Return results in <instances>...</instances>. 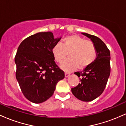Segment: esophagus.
<instances>
[{
    "label": "esophagus",
    "instance_id": "34e87169",
    "mask_svg": "<svg viewBox=\"0 0 126 126\" xmlns=\"http://www.w3.org/2000/svg\"><path fill=\"white\" fill-rule=\"evenodd\" d=\"M64 75H65V78H67V77H69V76H70V73L66 72V73H65Z\"/></svg>",
    "mask_w": 126,
    "mask_h": 126
}]
</instances>
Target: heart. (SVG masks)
I'll list each match as a JSON object with an SVG mask.
<instances>
[{
    "label": "heart",
    "mask_w": 126,
    "mask_h": 126,
    "mask_svg": "<svg viewBox=\"0 0 126 126\" xmlns=\"http://www.w3.org/2000/svg\"><path fill=\"white\" fill-rule=\"evenodd\" d=\"M70 58L65 60L61 68L66 71H72L79 67L83 69L90 65L96 57V50L92 42L78 35L66 37L63 43H57L53 46L51 53L55 61L62 63L69 51Z\"/></svg>",
    "instance_id": "b5f03b06"
}]
</instances>
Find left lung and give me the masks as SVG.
I'll return each mask as SVG.
<instances>
[{
  "label": "left lung",
  "instance_id": "8db88e82",
  "mask_svg": "<svg viewBox=\"0 0 126 126\" xmlns=\"http://www.w3.org/2000/svg\"><path fill=\"white\" fill-rule=\"evenodd\" d=\"M91 40L96 50V57L92 63L75 74L80 83L72 88V92L79 100L88 102L100 96L106 86L110 75V52L100 38L82 32Z\"/></svg>",
  "mask_w": 126,
  "mask_h": 126
}]
</instances>
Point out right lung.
Returning <instances> with one entry per match:
<instances>
[{
    "mask_svg": "<svg viewBox=\"0 0 126 126\" xmlns=\"http://www.w3.org/2000/svg\"><path fill=\"white\" fill-rule=\"evenodd\" d=\"M61 38H55L50 31L40 32L25 39L17 50L16 78L23 94L33 103L47 101L58 82L64 79V72L56 64L51 53Z\"/></svg>",
    "mask_w": 126,
    "mask_h": 126,
    "instance_id": "right-lung-1",
    "label": "right lung"
}]
</instances>
